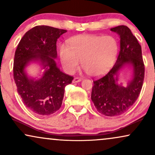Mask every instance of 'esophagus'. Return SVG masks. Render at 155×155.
I'll return each instance as SVG.
<instances>
[{"mask_svg":"<svg viewBox=\"0 0 155 155\" xmlns=\"http://www.w3.org/2000/svg\"><path fill=\"white\" fill-rule=\"evenodd\" d=\"M81 81V79H80V78L76 77L73 79V83H78V82H80Z\"/></svg>","mask_w":155,"mask_h":155,"instance_id":"obj_1","label":"esophagus"}]
</instances>
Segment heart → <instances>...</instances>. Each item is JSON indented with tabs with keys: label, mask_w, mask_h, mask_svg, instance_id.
<instances>
[{
	"label": "heart",
	"mask_w": 155,
	"mask_h": 155,
	"mask_svg": "<svg viewBox=\"0 0 155 155\" xmlns=\"http://www.w3.org/2000/svg\"><path fill=\"white\" fill-rule=\"evenodd\" d=\"M59 48V57L64 70L73 74L81 66L91 76L102 75L110 69L118 53V43L112 36L79 35Z\"/></svg>",
	"instance_id": "heart-1"
}]
</instances>
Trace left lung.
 Here are the masks:
<instances>
[{
    "instance_id": "1",
    "label": "left lung",
    "mask_w": 155,
    "mask_h": 155,
    "mask_svg": "<svg viewBox=\"0 0 155 155\" xmlns=\"http://www.w3.org/2000/svg\"><path fill=\"white\" fill-rule=\"evenodd\" d=\"M120 38V51L112 68L104 77L95 80L91 100L97 111L107 117H116L128 110L137 99L144 77L142 48L126 25L111 28ZM125 67L132 70V78L125 87L118 82L120 71Z\"/></svg>"
}]
</instances>
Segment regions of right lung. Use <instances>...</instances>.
Wrapping results in <instances>:
<instances>
[{
    "label": "right lung",
    "mask_w": 155,
    "mask_h": 155,
    "mask_svg": "<svg viewBox=\"0 0 155 155\" xmlns=\"http://www.w3.org/2000/svg\"><path fill=\"white\" fill-rule=\"evenodd\" d=\"M66 31L37 25L25 33L15 51L13 76L17 91L25 107L37 115L48 116L58 111L61 107L65 87L74 79L61 71L55 61L57 39ZM31 63L40 66V73L36 78L27 73Z\"/></svg>",
    "instance_id": "obj_1"
}]
</instances>
